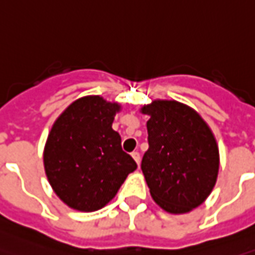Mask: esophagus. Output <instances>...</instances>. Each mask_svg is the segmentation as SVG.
Returning <instances> with one entry per match:
<instances>
[{
	"instance_id": "34e87169",
	"label": "esophagus",
	"mask_w": 255,
	"mask_h": 255,
	"mask_svg": "<svg viewBox=\"0 0 255 255\" xmlns=\"http://www.w3.org/2000/svg\"><path fill=\"white\" fill-rule=\"evenodd\" d=\"M131 157L136 161V164H140V154H138L137 151H133V152H131Z\"/></svg>"
}]
</instances>
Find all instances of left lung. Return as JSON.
<instances>
[{"label":"left lung","mask_w":255,"mask_h":255,"mask_svg":"<svg viewBox=\"0 0 255 255\" xmlns=\"http://www.w3.org/2000/svg\"><path fill=\"white\" fill-rule=\"evenodd\" d=\"M148 150L141 171L152 200L169 214H186L211 194L219 171L217 138L197 111L175 100L143 105Z\"/></svg>","instance_id":"left-lung-1"}]
</instances>
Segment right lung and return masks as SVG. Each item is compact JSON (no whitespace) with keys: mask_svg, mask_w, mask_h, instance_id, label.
<instances>
[{"mask_svg":"<svg viewBox=\"0 0 255 255\" xmlns=\"http://www.w3.org/2000/svg\"><path fill=\"white\" fill-rule=\"evenodd\" d=\"M119 111V103L86 96L73 101L51 128L44 169L54 193L73 210H101L137 168L112 129Z\"/></svg>","mask_w":255,"mask_h":255,"instance_id":"obj_1","label":"right lung"}]
</instances>
